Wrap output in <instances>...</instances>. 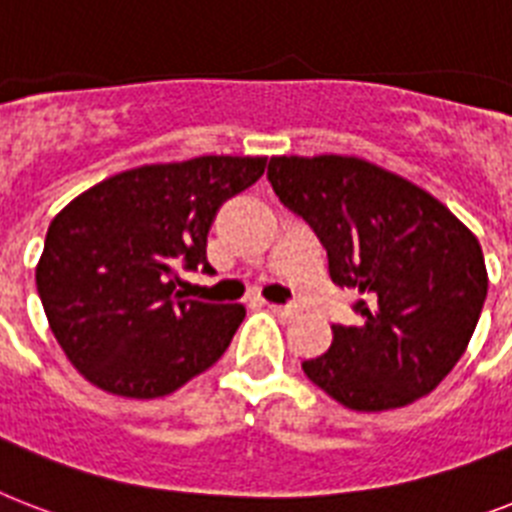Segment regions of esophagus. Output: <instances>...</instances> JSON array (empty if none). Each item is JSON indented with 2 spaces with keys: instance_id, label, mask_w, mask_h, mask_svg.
<instances>
[{
  "instance_id": "34e87169",
  "label": "esophagus",
  "mask_w": 512,
  "mask_h": 512,
  "mask_svg": "<svg viewBox=\"0 0 512 512\" xmlns=\"http://www.w3.org/2000/svg\"><path fill=\"white\" fill-rule=\"evenodd\" d=\"M268 310L273 315H278V318H284V321H289V318H294L299 313L294 305H268Z\"/></svg>"
}]
</instances>
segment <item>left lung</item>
<instances>
[{
  "mask_svg": "<svg viewBox=\"0 0 512 512\" xmlns=\"http://www.w3.org/2000/svg\"><path fill=\"white\" fill-rule=\"evenodd\" d=\"M268 181L360 294L357 326L302 371L350 410L378 413L434 392L455 368L486 299L479 239L429 191L357 157H270Z\"/></svg>",
  "mask_w": 512,
  "mask_h": 512,
  "instance_id": "1",
  "label": "left lung"
}]
</instances>
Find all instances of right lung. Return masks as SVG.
I'll return each instance as SVG.
<instances>
[{"label": "right lung", "instance_id": "1", "mask_svg": "<svg viewBox=\"0 0 512 512\" xmlns=\"http://www.w3.org/2000/svg\"><path fill=\"white\" fill-rule=\"evenodd\" d=\"M263 173L265 157L144 165L57 213L36 289L54 339L91 384L152 400L218 363L244 307L184 299L178 265L213 273L207 234L215 215Z\"/></svg>", "mask_w": 512, "mask_h": 512}]
</instances>
